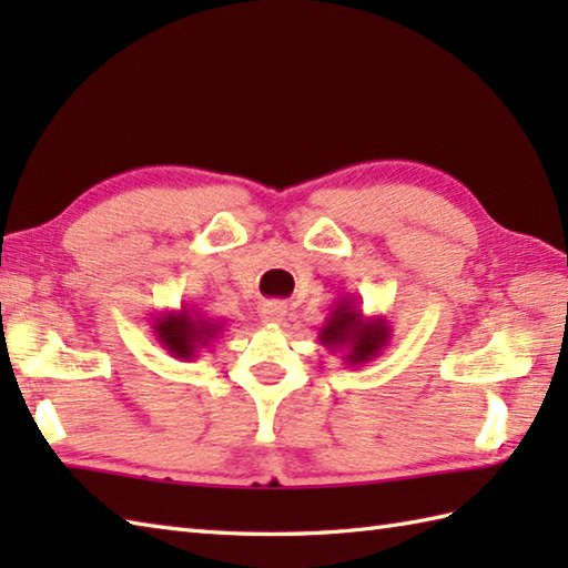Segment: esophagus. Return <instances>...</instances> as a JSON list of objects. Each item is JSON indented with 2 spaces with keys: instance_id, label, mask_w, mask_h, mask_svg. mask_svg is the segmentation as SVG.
Returning <instances> with one entry per match:
<instances>
[{
  "instance_id": "34e87169",
  "label": "esophagus",
  "mask_w": 568,
  "mask_h": 568,
  "mask_svg": "<svg viewBox=\"0 0 568 568\" xmlns=\"http://www.w3.org/2000/svg\"><path fill=\"white\" fill-rule=\"evenodd\" d=\"M287 315V305L285 303H277V300H273V303H263L261 305V320L268 322V324H281Z\"/></svg>"
}]
</instances>
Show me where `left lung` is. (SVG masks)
<instances>
[{
    "instance_id": "obj_1",
    "label": "left lung",
    "mask_w": 568,
    "mask_h": 568,
    "mask_svg": "<svg viewBox=\"0 0 568 568\" xmlns=\"http://www.w3.org/2000/svg\"><path fill=\"white\" fill-rule=\"evenodd\" d=\"M393 336L390 322L383 315L366 317L358 300L339 297L332 312L317 329V339L329 352H344L342 358L346 366L368 364L388 346Z\"/></svg>"
}]
</instances>
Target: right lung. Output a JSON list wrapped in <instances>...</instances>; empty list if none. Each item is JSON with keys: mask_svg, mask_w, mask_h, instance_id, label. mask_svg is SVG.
<instances>
[{"mask_svg": "<svg viewBox=\"0 0 568 568\" xmlns=\"http://www.w3.org/2000/svg\"><path fill=\"white\" fill-rule=\"evenodd\" d=\"M155 342L175 358L190 361L224 332V322L202 315L197 307L168 310L151 324Z\"/></svg>", "mask_w": 568, "mask_h": 568, "instance_id": "1", "label": "right lung"}]
</instances>
